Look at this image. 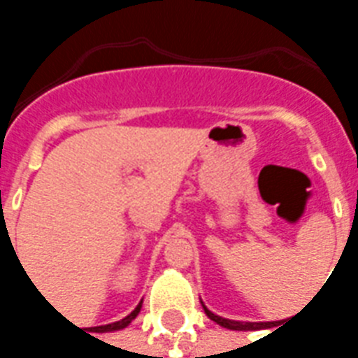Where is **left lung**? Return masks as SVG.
<instances>
[{"label": "left lung", "mask_w": 358, "mask_h": 358, "mask_svg": "<svg viewBox=\"0 0 358 358\" xmlns=\"http://www.w3.org/2000/svg\"><path fill=\"white\" fill-rule=\"evenodd\" d=\"M201 307L205 310V315L209 316L213 322H217L218 326L222 328H228V330H238V331H253V330H268V328H274L276 324L274 322H241V320H230V318H224V316L215 315L213 310L205 307V303L201 301Z\"/></svg>", "instance_id": "8db88e82"}]
</instances>
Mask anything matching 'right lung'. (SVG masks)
<instances>
[{"instance_id": "add662e5", "label": "right lung", "mask_w": 358, "mask_h": 358, "mask_svg": "<svg viewBox=\"0 0 358 358\" xmlns=\"http://www.w3.org/2000/svg\"><path fill=\"white\" fill-rule=\"evenodd\" d=\"M141 303H143V301H140V303H138V307L134 308L130 315L124 316L122 320H117V322H113V324H105V326H97V328H94V331L95 334H105V331H117V330H122V328H126V326L132 322L136 316L140 315Z\"/></svg>"}]
</instances>
